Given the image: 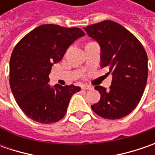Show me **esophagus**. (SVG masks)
Returning <instances> with one entry per match:
<instances>
[{"instance_id":"esophagus-1","label":"esophagus","mask_w":155,"mask_h":155,"mask_svg":"<svg viewBox=\"0 0 155 155\" xmlns=\"http://www.w3.org/2000/svg\"><path fill=\"white\" fill-rule=\"evenodd\" d=\"M81 88L83 89V90H92L93 87L91 86V85H86V84H83Z\"/></svg>"}]
</instances>
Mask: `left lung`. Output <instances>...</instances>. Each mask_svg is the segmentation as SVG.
I'll use <instances>...</instances> for the list:
<instances>
[{
	"label": "left lung",
	"mask_w": 155,
	"mask_h": 155,
	"mask_svg": "<svg viewBox=\"0 0 155 155\" xmlns=\"http://www.w3.org/2000/svg\"><path fill=\"white\" fill-rule=\"evenodd\" d=\"M101 47V67L112 74L109 91L97 85L101 98L91 105L99 116L116 120L128 116L139 104L147 79V56L138 39L119 23L104 21L84 28Z\"/></svg>",
	"instance_id": "left-lung-1"
}]
</instances>
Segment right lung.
I'll return each instance as SVG.
<instances>
[{
	"label": "right lung",
	"mask_w": 155,
	"mask_h": 155,
	"mask_svg": "<svg viewBox=\"0 0 155 155\" xmlns=\"http://www.w3.org/2000/svg\"><path fill=\"white\" fill-rule=\"evenodd\" d=\"M84 34L78 27L45 24L15 45L10 58L9 84L19 107L32 120L50 124L64 116L70 99L80 87L56 84L51 88L49 74L70 45Z\"/></svg>",
	"instance_id": "right-lung-1"
}]
</instances>
